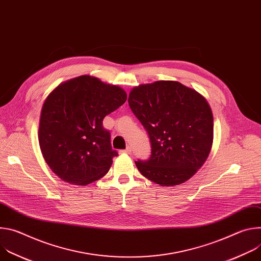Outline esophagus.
I'll return each instance as SVG.
<instances>
[{"label": "esophagus", "mask_w": 261, "mask_h": 261, "mask_svg": "<svg viewBox=\"0 0 261 261\" xmlns=\"http://www.w3.org/2000/svg\"><path fill=\"white\" fill-rule=\"evenodd\" d=\"M120 153L121 154H131L132 153V150H131V147H127L126 150H122V151H120Z\"/></svg>", "instance_id": "1"}]
</instances>
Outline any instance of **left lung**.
<instances>
[{
  "label": "left lung",
  "instance_id": "left-lung-1",
  "mask_svg": "<svg viewBox=\"0 0 261 261\" xmlns=\"http://www.w3.org/2000/svg\"><path fill=\"white\" fill-rule=\"evenodd\" d=\"M128 102L152 146L150 159L135 161L140 173L160 186L192 177L213 144L214 120L205 98L178 82L160 81L135 87Z\"/></svg>",
  "mask_w": 261,
  "mask_h": 261
}]
</instances>
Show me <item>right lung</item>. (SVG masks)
Instances as JSON below:
<instances>
[{
  "mask_svg": "<svg viewBox=\"0 0 261 261\" xmlns=\"http://www.w3.org/2000/svg\"><path fill=\"white\" fill-rule=\"evenodd\" d=\"M127 100L126 92L82 75L58 86L43 103L38 139L44 160L64 181L86 186L104 176L118 152L103 119Z\"/></svg>",
  "mask_w": 261,
  "mask_h": 261,
  "instance_id": "right-lung-1",
  "label": "right lung"
}]
</instances>
